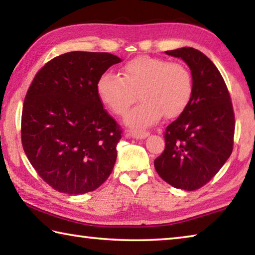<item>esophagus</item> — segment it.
<instances>
[{
    "label": "esophagus",
    "instance_id": "1",
    "mask_svg": "<svg viewBox=\"0 0 255 255\" xmlns=\"http://www.w3.org/2000/svg\"><path fill=\"white\" fill-rule=\"evenodd\" d=\"M128 135L132 137V138H136V139H143V138H146L149 135V131L137 130V129H130V130H128Z\"/></svg>",
    "mask_w": 255,
    "mask_h": 255
}]
</instances>
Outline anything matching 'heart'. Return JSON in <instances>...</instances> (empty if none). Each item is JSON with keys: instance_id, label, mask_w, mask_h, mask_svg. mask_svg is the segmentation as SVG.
<instances>
[{"instance_id": "1", "label": "heart", "mask_w": 255, "mask_h": 255, "mask_svg": "<svg viewBox=\"0 0 255 255\" xmlns=\"http://www.w3.org/2000/svg\"><path fill=\"white\" fill-rule=\"evenodd\" d=\"M99 98L114 114L122 116L136 101L140 102L125 117L135 128L147 127L164 117H179L192 98L193 77L182 63L139 56L123 67V77L106 72L97 83Z\"/></svg>"}]
</instances>
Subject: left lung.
I'll return each mask as SVG.
<instances>
[{"label": "left lung", "instance_id": "left-lung-1", "mask_svg": "<svg viewBox=\"0 0 255 255\" xmlns=\"http://www.w3.org/2000/svg\"><path fill=\"white\" fill-rule=\"evenodd\" d=\"M165 53L187 63L193 92L187 109L166 127L165 148L154 166L172 187L192 191L209 182L231 156L234 110L225 81L205 54L191 47Z\"/></svg>", "mask_w": 255, "mask_h": 255}]
</instances>
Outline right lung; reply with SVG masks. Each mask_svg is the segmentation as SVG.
<instances>
[{"label":"right lung","instance_id":"1","mask_svg":"<svg viewBox=\"0 0 255 255\" xmlns=\"http://www.w3.org/2000/svg\"><path fill=\"white\" fill-rule=\"evenodd\" d=\"M120 62L109 53L70 51L41 67L28 89L21 118L24 153L59 192L93 191L114 170L123 131L103 109L97 83Z\"/></svg>","mask_w":255,"mask_h":255}]
</instances>
